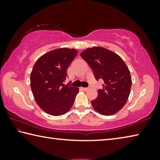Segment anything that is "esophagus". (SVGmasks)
Wrapping results in <instances>:
<instances>
[{
	"mask_svg": "<svg viewBox=\"0 0 160 160\" xmlns=\"http://www.w3.org/2000/svg\"><path fill=\"white\" fill-rule=\"evenodd\" d=\"M81 89H82L83 91H88L89 90L88 88H82Z\"/></svg>",
	"mask_w": 160,
	"mask_h": 160,
	"instance_id": "esophagus-1",
	"label": "esophagus"
}]
</instances>
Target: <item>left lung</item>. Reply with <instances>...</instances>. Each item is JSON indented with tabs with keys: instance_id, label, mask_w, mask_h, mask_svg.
I'll return each instance as SVG.
<instances>
[{
	"instance_id": "8db88e82",
	"label": "left lung",
	"mask_w": 160,
	"mask_h": 160,
	"mask_svg": "<svg viewBox=\"0 0 160 160\" xmlns=\"http://www.w3.org/2000/svg\"><path fill=\"white\" fill-rule=\"evenodd\" d=\"M80 56L92 69L96 80L104 82L97 99L91 102L94 109L104 116L117 113L128 101L132 85L125 62L118 54L101 47L87 48Z\"/></svg>"
}]
</instances>
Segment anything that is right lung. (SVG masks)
<instances>
[{
    "instance_id": "obj_1",
    "label": "right lung",
    "mask_w": 160,
    "mask_h": 160,
    "mask_svg": "<svg viewBox=\"0 0 160 160\" xmlns=\"http://www.w3.org/2000/svg\"><path fill=\"white\" fill-rule=\"evenodd\" d=\"M78 54L75 48H59L38 58L30 75V86L37 104L48 114H65L73 104L79 88L64 85L67 70Z\"/></svg>"
}]
</instances>
